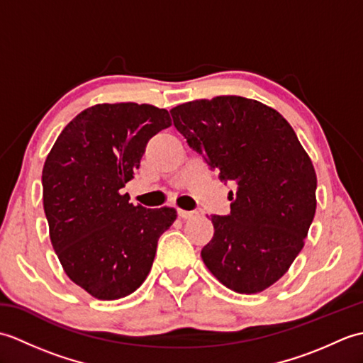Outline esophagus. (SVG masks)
I'll return each instance as SVG.
<instances>
[{
	"label": "esophagus",
	"mask_w": 363,
	"mask_h": 363,
	"mask_svg": "<svg viewBox=\"0 0 363 363\" xmlns=\"http://www.w3.org/2000/svg\"><path fill=\"white\" fill-rule=\"evenodd\" d=\"M177 215H179L181 218H184V220H187V218H194L195 215H196V212H191V211H182V209H177Z\"/></svg>",
	"instance_id": "obj_1"
}]
</instances>
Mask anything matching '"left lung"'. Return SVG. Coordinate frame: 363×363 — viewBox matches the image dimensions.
Listing matches in <instances>:
<instances>
[{
    "label": "left lung",
    "mask_w": 363,
    "mask_h": 363,
    "mask_svg": "<svg viewBox=\"0 0 363 363\" xmlns=\"http://www.w3.org/2000/svg\"><path fill=\"white\" fill-rule=\"evenodd\" d=\"M173 125L229 191V215H211L201 257L228 289L257 293L287 272L317 209V174L295 130L254 99L215 96L176 106Z\"/></svg>",
    "instance_id": "1"
}]
</instances>
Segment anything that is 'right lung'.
Instances as JSON below:
<instances>
[{
	"instance_id": "add662e5",
	"label": "right lung",
	"mask_w": 363,
	"mask_h": 363,
	"mask_svg": "<svg viewBox=\"0 0 363 363\" xmlns=\"http://www.w3.org/2000/svg\"><path fill=\"white\" fill-rule=\"evenodd\" d=\"M172 125L151 104H96L57 137L42 172L52 248L67 276L111 301L140 287L157 240L176 220L172 207L146 209L120 190L134 177L150 138Z\"/></svg>"
}]
</instances>
